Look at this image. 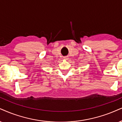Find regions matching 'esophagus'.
I'll use <instances>...</instances> for the list:
<instances>
[{
	"instance_id": "1",
	"label": "esophagus",
	"mask_w": 122,
	"mask_h": 122,
	"mask_svg": "<svg viewBox=\"0 0 122 122\" xmlns=\"http://www.w3.org/2000/svg\"><path fill=\"white\" fill-rule=\"evenodd\" d=\"M64 59L65 60H67L69 59V57L67 56H65V57H64Z\"/></svg>"
}]
</instances>
